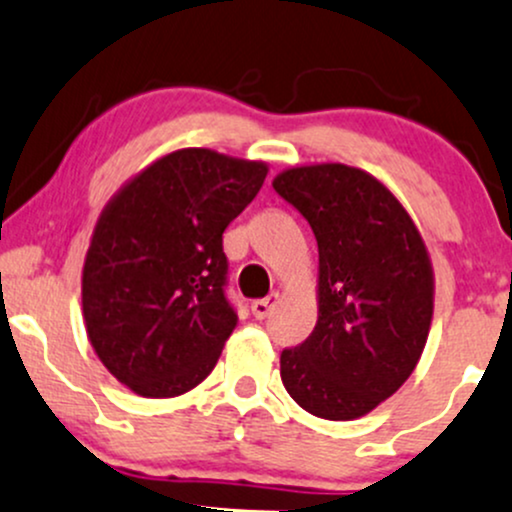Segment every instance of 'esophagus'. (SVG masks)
<instances>
[{"label": "esophagus", "mask_w": 512, "mask_h": 512, "mask_svg": "<svg viewBox=\"0 0 512 512\" xmlns=\"http://www.w3.org/2000/svg\"><path fill=\"white\" fill-rule=\"evenodd\" d=\"M276 305H279V293H272V296L260 298V301H252L250 310L257 320H264V317L272 315V310L276 308Z\"/></svg>", "instance_id": "34e87169"}]
</instances>
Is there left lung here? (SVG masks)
I'll return each mask as SVG.
<instances>
[{
  "label": "left lung",
  "instance_id": "left-lung-1",
  "mask_svg": "<svg viewBox=\"0 0 512 512\" xmlns=\"http://www.w3.org/2000/svg\"><path fill=\"white\" fill-rule=\"evenodd\" d=\"M272 187L317 240L315 330L281 351V383L313 416L361 419L424 354L436 293L426 240L390 187L361 168L293 166Z\"/></svg>",
  "mask_w": 512,
  "mask_h": 512
}]
</instances>
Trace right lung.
Segmentation results:
<instances>
[{"label": "right lung", "instance_id": "right-lung-1", "mask_svg": "<svg viewBox=\"0 0 512 512\" xmlns=\"http://www.w3.org/2000/svg\"><path fill=\"white\" fill-rule=\"evenodd\" d=\"M267 170L190 146L156 158L103 207L81 272V310L96 356L134 395H185L214 370L238 325L223 296V231Z\"/></svg>", "mask_w": 512, "mask_h": 512}]
</instances>
